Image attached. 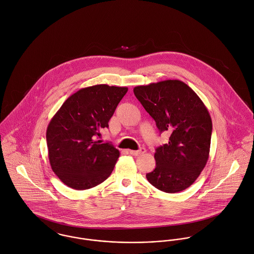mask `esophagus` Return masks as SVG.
Masks as SVG:
<instances>
[{
	"mask_svg": "<svg viewBox=\"0 0 254 254\" xmlns=\"http://www.w3.org/2000/svg\"><path fill=\"white\" fill-rule=\"evenodd\" d=\"M144 152H145L144 148H140L139 150H129V154L132 155V156H138V155L143 154Z\"/></svg>",
	"mask_w": 254,
	"mask_h": 254,
	"instance_id": "esophagus-1",
	"label": "esophagus"
}]
</instances>
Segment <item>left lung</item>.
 <instances>
[{
	"mask_svg": "<svg viewBox=\"0 0 254 254\" xmlns=\"http://www.w3.org/2000/svg\"><path fill=\"white\" fill-rule=\"evenodd\" d=\"M133 93L169 142L156 148V168L146 174L156 189L175 193L190 187L202 172L210 151L212 121L197 94L181 80L136 86Z\"/></svg>",
	"mask_w": 254,
	"mask_h": 254,
	"instance_id": "obj_1",
	"label": "left lung"
}]
</instances>
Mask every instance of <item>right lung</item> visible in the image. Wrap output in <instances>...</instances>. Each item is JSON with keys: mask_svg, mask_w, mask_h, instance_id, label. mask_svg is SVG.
<instances>
[{"mask_svg": "<svg viewBox=\"0 0 254 254\" xmlns=\"http://www.w3.org/2000/svg\"><path fill=\"white\" fill-rule=\"evenodd\" d=\"M127 87L98 84L69 96L48 125L46 139L53 172L67 187L83 190L94 188L112 174L120 151L102 143V128L108 127Z\"/></svg>", "mask_w": 254, "mask_h": 254, "instance_id": "obj_1", "label": "right lung"}]
</instances>
